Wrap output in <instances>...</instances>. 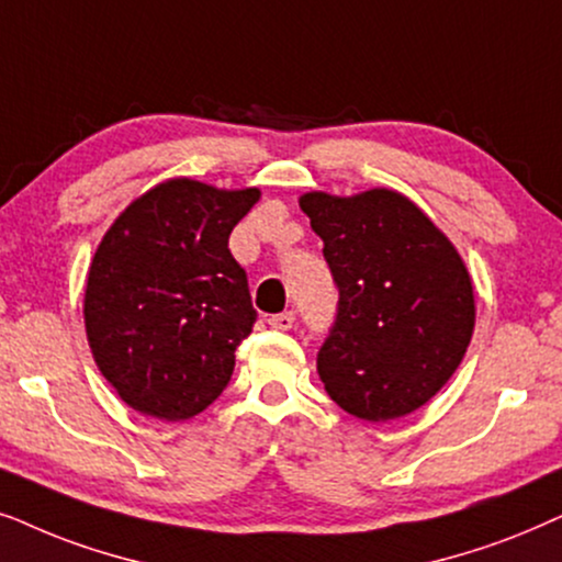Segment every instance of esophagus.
I'll return each mask as SVG.
<instances>
[{
	"label": "esophagus",
	"instance_id": "1",
	"mask_svg": "<svg viewBox=\"0 0 562 562\" xmlns=\"http://www.w3.org/2000/svg\"><path fill=\"white\" fill-rule=\"evenodd\" d=\"M295 324V313L293 311H285V313H274V316H269V326L277 328V331H290Z\"/></svg>",
	"mask_w": 562,
	"mask_h": 562
}]
</instances>
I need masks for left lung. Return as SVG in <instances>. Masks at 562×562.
<instances>
[{
    "label": "left lung",
    "instance_id": "obj_1",
    "mask_svg": "<svg viewBox=\"0 0 562 562\" xmlns=\"http://www.w3.org/2000/svg\"><path fill=\"white\" fill-rule=\"evenodd\" d=\"M339 290L318 349L326 393L347 414L391 422L422 408L473 336V282L460 254L393 190L301 198Z\"/></svg>",
    "mask_w": 562,
    "mask_h": 562
}]
</instances>
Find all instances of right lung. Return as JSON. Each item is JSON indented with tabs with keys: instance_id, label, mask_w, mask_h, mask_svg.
Instances as JSON below:
<instances>
[{
	"instance_id": "right-lung-1",
	"label": "right lung",
	"mask_w": 562,
	"mask_h": 562,
	"mask_svg": "<svg viewBox=\"0 0 562 562\" xmlns=\"http://www.w3.org/2000/svg\"><path fill=\"white\" fill-rule=\"evenodd\" d=\"M259 190L171 179L125 207L89 267L87 339L131 408L164 422L198 416L226 391L257 324L228 236Z\"/></svg>"
}]
</instances>
